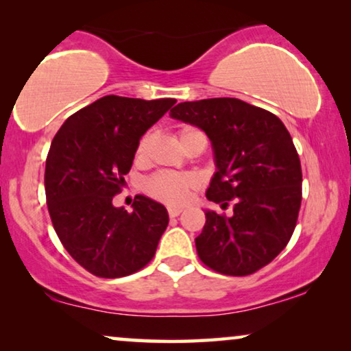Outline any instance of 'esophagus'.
Wrapping results in <instances>:
<instances>
[{"label":"esophagus","instance_id":"obj_1","mask_svg":"<svg viewBox=\"0 0 351 351\" xmlns=\"http://www.w3.org/2000/svg\"><path fill=\"white\" fill-rule=\"evenodd\" d=\"M182 213V208H169L167 209V214H169V217H177Z\"/></svg>","mask_w":351,"mask_h":351}]
</instances>
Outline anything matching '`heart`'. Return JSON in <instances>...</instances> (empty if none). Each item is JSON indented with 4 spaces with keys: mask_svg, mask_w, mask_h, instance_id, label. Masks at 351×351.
<instances>
[{
    "mask_svg": "<svg viewBox=\"0 0 351 351\" xmlns=\"http://www.w3.org/2000/svg\"><path fill=\"white\" fill-rule=\"evenodd\" d=\"M203 134L198 128L195 126H182L177 131V138H179L180 145L186 148V145L191 142V138ZM152 136L145 134L136 148V161L137 162H145L148 158V148H150ZM196 186V179L191 174H180V172H172V171H160L148 177L143 184L147 195H150L152 198H155L161 203L177 206L182 204L189 198L190 191Z\"/></svg>",
    "mask_w": 351,
    "mask_h": 351,
    "instance_id": "heart-1",
    "label": "heart"
}]
</instances>
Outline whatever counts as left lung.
<instances>
[{
  "instance_id": "left-lung-1",
  "label": "left lung",
  "mask_w": 351,
  "mask_h": 351,
  "mask_svg": "<svg viewBox=\"0 0 351 351\" xmlns=\"http://www.w3.org/2000/svg\"><path fill=\"white\" fill-rule=\"evenodd\" d=\"M171 117L208 134L217 172L206 198L233 206L232 217L206 210L198 257L222 275H252L287 246L299 217L302 167L289 131L276 114L232 97L182 102Z\"/></svg>"
}]
</instances>
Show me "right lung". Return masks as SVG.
Listing matches in <instances>:
<instances>
[{
  "mask_svg": "<svg viewBox=\"0 0 351 351\" xmlns=\"http://www.w3.org/2000/svg\"><path fill=\"white\" fill-rule=\"evenodd\" d=\"M177 102L105 95L71 114L52 138L45 189L54 230L66 252L99 278L142 270L169 222L162 204L134 198L114 208L138 141Z\"/></svg>",
  "mask_w": 351,
  "mask_h": 351,
  "instance_id": "add662e5",
  "label": "right lung"
}]
</instances>
